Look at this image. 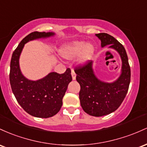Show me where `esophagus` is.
<instances>
[{
    "instance_id": "34e87169",
    "label": "esophagus",
    "mask_w": 147,
    "mask_h": 147,
    "mask_svg": "<svg viewBox=\"0 0 147 147\" xmlns=\"http://www.w3.org/2000/svg\"><path fill=\"white\" fill-rule=\"evenodd\" d=\"M71 76H72V79L73 80H76V74L75 71L72 69L71 70Z\"/></svg>"
}]
</instances>
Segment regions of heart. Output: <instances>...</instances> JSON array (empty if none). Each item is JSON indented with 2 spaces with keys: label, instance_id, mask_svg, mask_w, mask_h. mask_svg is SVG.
Wrapping results in <instances>:
<instances>
[{
  "label": "heart",
  "instance_id": "heart-1",
  "mask_svg": "<svg viewBox=\"0 0 147 147\" xmlns=\"http://www.w3.org/2000/svg\"><path fill=\"white\" fill-rule=\"evenodd\" d=\"M94 52V47L92 44H87L84 41H74L60 48L59 53L63 58L71 60L80 54L79 62L81 65L87 63L92 58Z\"/></svg>",
  "mask_w": 147,
  "mask_h": 147
}]
</instances>
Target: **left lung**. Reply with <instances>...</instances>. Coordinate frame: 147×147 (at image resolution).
<instances>
[{"label": "left lung", "mask_w": 147, "mask_h": 147, "mask_svg": "<svg viewBox=\"0 0 147 147\" xmlns=\"http://www.w3.org/2000/svg\"><path fill=\"white\" fill-rule=\"evenodd\" d=\"M95 35L101 42L102 48L108 46L109 49L116 51L122 62L121 74L113 82L102 81L97 78L92 61L74 70L77 74V82L80 85L79 98L82 108L91 116L101 117L115 112L123 102L131 81V69L122 44L107 33Z\"/></svg>", "instance_id": "left-lung-1"}]
</instances>
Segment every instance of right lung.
Returning <instances> with one entry per match:
<instances>
[{
	"mask_svg": "<svg viewBox=\"0 0 147 147\" xmlns=\"http://www.w3.org/2000/svg\"><path fill=\"white\" fill-rule=\"evenodd\" d=\"M54 35L52 32H31L19 43L11 56L9 72L11 90L23 109L35 117H51L60 111L62 98L72 80L71 70L67 69L62 74L51 72L39 80H28L21 73L19 57L27 42Z\"/></svg>",
	"mask_w": 147,
	"mask_h": 147,
	"instance_id": "obj_1",
	"label": "right lung"
}]
</instances>
